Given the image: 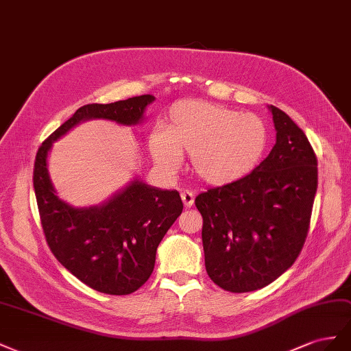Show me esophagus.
Masks as SVG:
<instances>
[{"instance_id":"1","label":"esophagus","mask_w":351,"mask_h":351,"mask_svg":"<svg viewBox=\"0 0 351 351\" xmlns=\"http://www.w3.org/2000/svg\"><path fill=\"white\" fill-rule=\"evenodd\" d=\"M181 198H182L185 207L194 206V194L191 191H188V189H185V191L181 193Z\"/></svg>"}]
</instances>
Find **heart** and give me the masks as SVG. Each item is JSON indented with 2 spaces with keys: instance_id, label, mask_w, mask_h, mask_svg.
Masks as SVG:
<instances>
[{
  "instance_id": "heart-1",
  "label": "heart",
  "mask_w": 351,
  "mask_h": 351,
  "mask_svg": "<svg viewBox=\"0 0 351 351\" xmlns=\"http://www.w3.org/2000/svg\"><path fill=\"white\" fill-rule=\"evenodd\" d=\"M269 143L270 132L262 117L191 99L172 106L165 132L153 134L149 148L169 172L181 166V156H191L198 179L226 186L254 172Z\"/></svg>"
}]
</instances>
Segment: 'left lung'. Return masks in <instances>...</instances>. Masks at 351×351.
<instances>
[{
  "label": "left lung",
  "mask_w": 351,
  "mask_h": 351,
  "mask_svg": "<svg viewBox=\"0 0 351 351\" xmlns=\"http://www.w3.org/2000/svg\"><path fill=\"white\" fill-rule=\"evenodd\" d=\"M276 143L248 178L195 198L203 216L206 270L231 293L263 288L293 266L304 245L317 189V158L287 113L269 106Z\"/></svg>",
  "instance_id": "obj_1"
}]
</instances>
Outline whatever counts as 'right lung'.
Returning a JSON list of instances; mask_svg holds the SVG:
<instances>
[{
    "label": "right lung",
    "instance_id": "right-lung-1",
    "mask_svg": "<svg viewBox=\"0 0 351 351\" xmlns=\"http://www.w3.org/2000/svg\"><path fill=\"white\" fill-rule=\"evenodd\" d=\"M154 99L147 94L82 106L45 139L35 158L34 188L49 250L79 281L110 295L131 294L147 282L160 241L182 213V199L178 191L134 179L103 204L73 207L56 194L48 173V153L60 136L89 119L125 126L141 123Z\"/></svg>",
    "mask_w": 351,
    "mask_h": 351
}]
</instances>
